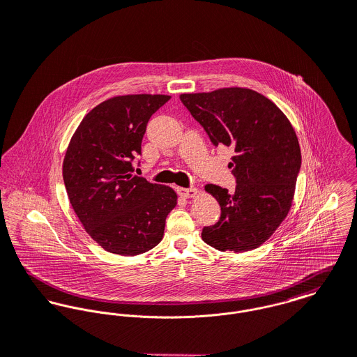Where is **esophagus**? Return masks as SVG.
I'll use <instances>...</instances> for the list:
<instances>
[{
	"instance_id": "esophagus-1",
	"label": "esophagus",
	"mask_w": 357,
	"mask_h": 357,
	"mask_svg": "<svg viewBox=\"0 0 357 357\" xmlns=\"http://www.w3.org/2000/svg\"><path fill=\"white\" fill-rule=\"evenodd\" d=\"M178 193H179L181 197L193 198L197 196L198 190L196 188H189V189H186V188H178Z\"/></svg>"
}]
</instances>
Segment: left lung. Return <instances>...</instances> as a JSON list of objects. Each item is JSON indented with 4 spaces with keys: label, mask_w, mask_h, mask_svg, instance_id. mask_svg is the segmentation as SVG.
<instances>
[{
    "label": "left lung",
    "mask_w": 357,
    "mask_h": 357,
    "mask_svg": "<svg viewBox=\"0 0 357 357\" xmlns=\"http://www.w3.org/2000/svg\"><path fill=\"white\" fill-rule=\"evenodd\" d=\"M179 98L213 145L234 151L229 167L237 178L236 192L205 186L222 215L202 229L201 237L220 252L259 248L284 220L294 197L301 152L291 123L271 100L246 87L185 93Z\"/></svg>",
    "instance_id": "1"
}]
</instances>
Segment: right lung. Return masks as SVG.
<instances>
[{"label": "right lung", "mask_w": 357, "mask_h": 357, "mask_svg": "<svg viewBox=\"0 0 357 357\" xmlns=\"http://www.w3.org/2000/svg\"><path fill=\"white\" fill-rule=\"evenodd\" d=\"M169 98H108L82 119L68 144L63 161L68 199L86 233L111 253L137 256L155 248L178 204L172 188L132 175L131 162L151 116Z\"/></svg>", "instance_id": "1"}]
</instances>
